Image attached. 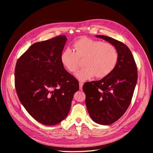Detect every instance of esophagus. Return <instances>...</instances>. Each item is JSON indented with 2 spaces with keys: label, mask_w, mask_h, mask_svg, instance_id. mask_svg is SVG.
<instances>
[{
  "label": "esophagus",
  "mask_w": 153,
  "mask_h": 153,
  "mask_svg": "<svg viewBox=\"0 0 153 153\" xmlns=\"http://www.w3.org/2000/svg\"><path fill=\"white\" fill-rule=\"evenodd\" d=\"M83 83L82 82H79V88L80 89H82V86H83Z\"/></svg>",
  "instance_id": "34e87169"
}]
</instances>
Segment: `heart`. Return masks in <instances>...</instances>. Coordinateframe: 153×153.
Returning <instances> with one entry per match:
<instances>
[{
	"mask_svg": "<svg viewBox=\"0 0 153 153\" xmlns=\"http://www.w3.org/2000/svg\"><path fill=\"white\" fill-rule=\"evenodd\" d=\"M74 50L67 48L62 51L60 60L69 72H75L80 66V60H84L85 66L76 73L80 81L96 77L107 76L116 67L119 54L114 46L108 43L84 37L73 44Z\"/></svg>",
	"mask_w": 153,
	"mask_h": 153,
	"instance_id": "obj_1",
	"label": "heart"
}]
</instances>
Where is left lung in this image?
I'll return each instance as SVG.
<instances>
[{"label":"left lung","mask_w":153,"mask_h":153,"mask_svg":"<svg viewBox=\"0 0 153 153\" xmlns=\"http://www.w3.org/2000/svg\"><path fill=\"white\" fill-rule=\"evenodd\" d=\"M116 48L119 59L114 70L100 80L83 85L90 117L100 124L109 125L121 118L130 104L137 82V68L130 50L122 42L96 36Z\"/></svg>","instance_id":"1"}]
</instances>
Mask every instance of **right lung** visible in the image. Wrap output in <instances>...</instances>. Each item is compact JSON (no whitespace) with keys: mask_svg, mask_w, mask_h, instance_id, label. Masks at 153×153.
Wrapping results in <instances>:
<instances>
[{"mask_svg":"<svg viewBox=\"0 0 153 153\" xmlns=\"http://www.w3.org/2000/svg\"><path fill=\"white\" fill-rule=\"evenodd\" d=\"M67 38L59 36L37 42L18 59L15 71L16 93L21 103L37 121L53 126L70 110L78 82L60 60Z\"/></svg>","mask_w":153,"mask_h":153,"instance_id":"right-lung-1","label":"right lung"}]
</instances>
